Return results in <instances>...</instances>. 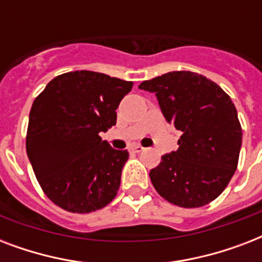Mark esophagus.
<instances>
[{
    "instance_id": "1",
    "label": "esophagus",
    "mask_w": 262,
    "mask_h": 262,
    "mask_svg": "<svg viewBox=\"0 0 262 262\" xmlns=\"http://www.w3.org/2000/svg\"><path fill=\"white\" fill-rule=\"evenodd\" d=\"M130 152H135V154H140V152L144 151V148L141 147V145H133V147H130V149H129Z\"/></svg>"
}]
</instances>
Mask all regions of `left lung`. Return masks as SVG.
Here are the masks:
<instances>
[{
  "label": "left lung",
  "instance_id": "1",
  "mask_svg": "<svg viewBox=\"0 0 262 262\" xmlns=\"http://www.w3.org/2000/svg\"><path fill=\"white\" fill-rule=\"evenodd\" d=\"M158 96L162 113L182 136L179 148L162 156L149 178L164 200L199 208L219 197L238 167L242 127L226 92L194 72H170L143 81Z\"/></svg>",
  "mask_w": 262,
  "mask_h": 262
}]
</instances>
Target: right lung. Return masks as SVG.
<instances>
[{
  "mask_svg": "<svg viewBox=\"0 0 262 262\" xmlns=\"http://www.w3.org/2000/svg\"><path fill=\"white\" fill-rule=\"evenodd\" d=\"M132 81L76 71L51 80L35 98L26 148L35 177L49 199L72 213L110 204L121 183L127 151L99 136L117 123L119 103Z\"/></svg>",
  "mask_w": 262,
  "mask_h": 262,
  "instance_id": "obj_1",
  "label": "right lung"
}]
</instances>
